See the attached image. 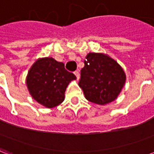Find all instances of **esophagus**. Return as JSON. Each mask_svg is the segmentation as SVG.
Wrapping results in <instances>:
<instances>
[{"label": "esophagus", "mask_w": 154, "mask_h": 154, "mask_svg": "<svg viewBox=\"0 0 154 154\" xmlns=\"http://www.w3.org/2000/svg\"><path fill=\"white\" fill-rule=\"evenodd\" d=\"M74 74H75V76L77 77V79H79V77H80L79 72H78V71H75V72H74Z\"/></svg>", "instance_id": "esophagus-1"}]
</instances>
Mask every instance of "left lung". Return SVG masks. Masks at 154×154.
Wrapping results in <instances>:
<instances>
[{
	"label": "left lung",
	"mask_w": 154,
	"mask_h": 154,
	"mask_svg": "<svg viewBox=\"0 0 154 154\" xmlns=\"http://www.w3.org/2000/svg\"><path fill=\"white\" fill-rule=\"evenodd\" d=\"M125 82V74L114 59L101 54H87L78 85L89 101L110 103L118 97Z\"/></svg>",
	"instance_id": "8db88e82"
}]
</instances>
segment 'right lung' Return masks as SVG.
Instances as JSON below:
<instances>
[{"instance_id":"add662e5","label":"right lung","mask_w":154,"mask_h":154,"mask_svg":"<svg viewBox=\"0 0 154 154\" xmlns=\"http://www.w3.org/2000/svg\"><path fill=\"white\" fill-rule=\"evenodd\" d=\"M76 78L72 72L65 69L63 63L53 57H45L37 60L32 66L26 84L37 102L47 108H53L63 101L67 85Z\"/></svg>"}]
</instances>
